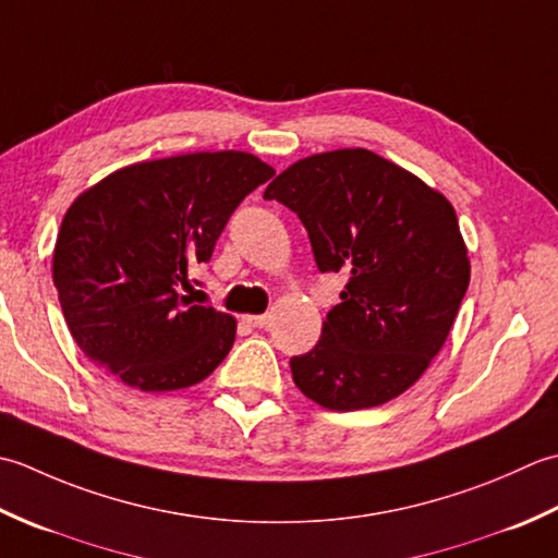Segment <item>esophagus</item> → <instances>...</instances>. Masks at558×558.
Masks as SVG:
<instances>
[{
	"label": "esophagus",
	"instance_id": "obj_1",
	"mask_svg": "<svg viewBox=\"0 0 558 558\" xmlns=\"http://www.w3.org/2000/svg\"><path fill=\"white\" fill-rule=\"evenodd\" d=\"M245 320L253 327H267L269 325V315H247Z\"/></svg>",
	"mask_w": 558,
	"mask_h": 558
}]
</instances>
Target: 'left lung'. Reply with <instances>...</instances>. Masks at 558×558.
I'll return each mask as SVG.
<instances>
[{"label": "left lung", "instance_id": "8db88e82", "mask_svg": "<svg viewBox=\"0 0 558 558\" xmlns=\"http://www.w3.org/2000/svg\"><path fill=\"white\" fill-rule=\"evenodd\" d=\"M265 199L299 214L317 269L347 277L320 342L291 359L295 388L332 412L412 388L470 287L468 245L446 195L368 149H337L289 166Z\"/></svg>", "mask_w": 558, "mask_h": 558}]
</instances>
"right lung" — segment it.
Returning a JSON list of instances; mask_svg holds the SVG:
<instances>
[{"label": "right lung", "mask_w": 558, "mask_h": 558, "mask_svg": "<svg viewBox=\"0 0 558 558\" xmlns=\"http://www.w3.org/2000/svg\"><path fill=\"white\" fill-rule=\"evenodd\" d=\"M275 168L245 151L124 166L66 209L52 281L84 354L142 392L202 383L235 342V317L195 305L187 271L209 263L238 204Z\"/></svg>", "instance_id": "obj_1"}]
</instances>
